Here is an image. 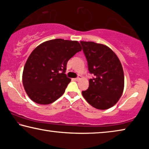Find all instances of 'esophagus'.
Wrapping results in <instances>:
<instances>
[{"label": "esophagus", "instance_id": "1", "mask_svg": "<svg viewBox=\"0 0 149 149\" xmlns=\"http://www.w3.org/2000/svg\"><path fill=\"white\" fill-rule=\"evenodd\" d=\"M81 76H80V75H79V76H78L77 77H76V78H74V79L75 81H79V79H81Z\"/></svg>", "mask_w": 149, "mask_h": 149}]
</instances>
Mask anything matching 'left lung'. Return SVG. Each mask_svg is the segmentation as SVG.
Here are the masks:
<instances>
[{"mask_svg": "<svg viewBox=\"0 0 149 149\" xmlns=\"http://www.w3.org/2000/svg\"><path fill=\"white\" fill-rule=\"evenodd\" d=\"M90 74L89 87L81 94L86 100L98 109L116 104L123 91L124 74L121 62L108 47L94 42L81 41Z\"/></svg>", "mask_w": 149, "mask_h": 149, "instance_id": "1", "label": "left lung"}]
</instances>
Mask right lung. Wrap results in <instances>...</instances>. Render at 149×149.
Masks as SVG:
<instances>
[{"label": "right lung", "mask_w": 149, "mask_h": 149, "mask_svg": "<svg viewBox=\"0 0 149 149\" xmlns=\"http://www.w3.org/2000/svg\"><path fill=\"white\" fill-rule=\"evenodd\" d=\"M81 51L77 41L60 38L38 46L29 56L22 76L25 91L31 100L48 104L63 95L71 81L65 74L67 63Z\"/></svg>", "instance_id": "1"}]
</instances>
